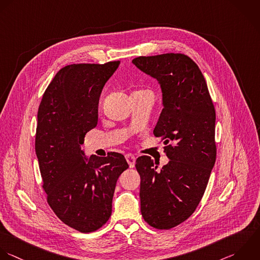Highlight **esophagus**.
<instances>
[{
    "label": "esophagus",
    "instance_id": "34e87169",
    "mask_svg": "<svg viewBox=\"0 0 260 260\" xmlns=\"http://www.w3.org/2000/svg\"><path fill=\"white\" fill-rule=\"evenodd\" d=\"M125 159H126L129 167L134 168L135 164H136V157L133 154H127V155H125Z\"/></svg>",
    "mask_w": 260,
    "mask_h": 260
}]
</instances>
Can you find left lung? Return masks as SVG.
Listing matches in <instances>:
<instances>
[{"instance_id":"left-lung-1","label":"left lung","mask_w":260,"mask_h":260,"mask_svg":"<svg viewBox=\"0 0 260 260\" xmlns=\"http://www.w3.org/2000/svg\"><path fill=\"white\" fill-rule=\"evenodd\" d=\"M133 63L158 81L163 109L154 128L162 137L168 164L158 170L149 156L139 157L141 212L156 229H171L196 211L216 162V112L198 64L182 53L139 56Z\"/></svg>"}]
</instances>
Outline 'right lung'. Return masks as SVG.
Instances as JSON below:
<instances>
[{"label":"right lung","instance_id":"1","mask_svg":"<svg viewBox=\"0 0 260 260\" xmlns=\"http://www.w3.org/2000/svg\"><path fill=\"white\" fill-rule=\"evenodd\" d=\"M119 60L74 63L60 69L37 112L35 152L47 203L69 227L90 233L112 212L116 181L128 168L123 155L87 158L81 145L98 122V103Z\"/></svg>","mask_w":260,"mask_h":260}]
</instances>
